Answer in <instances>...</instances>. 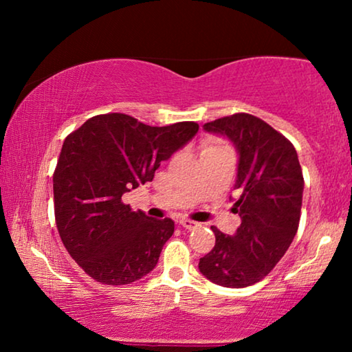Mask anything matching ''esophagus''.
Segmentation results:
<instances>
[{"instance_id":"obj_1","label":"esophagus","mask_w":352,"mask_h":352,"mask_svg":"<svg viewBox=\"0 0 352 352\" xmlns=\"http://www.w3.org/2000/svg\"><path fill=\"white\" fill-rule=\"evenodd\" d=\"M179 224L182 226V228H186V229H195L197 226H199V223H195V221H192V219H187V218H184V219H181L179 221Z\"/></svg>"}]
</instances>
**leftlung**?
Listing matches in <instances>:
<instances>
[{"label":"left lung","mask_w":352,"mask_h":352,"mask_svg":"<svg viewBox=\"0 0 352 352\" xmlns=\"http://www.w3.org/2000/svg\"><path fill=\"white\" fill-rule=\"evenodd\" d=\"M239 155L234 211L242 223L234 235L216 228V243L199 269L216 285L243 288L267 276L295 239L305 179L298 153L285 136L261 118L235 113L205 123Z\"/></svg>","instance_id":"1"}]
</instances>
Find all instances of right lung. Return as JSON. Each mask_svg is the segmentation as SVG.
Masks as SVG:
<instances>
[{
  "label": "right lung",
  "instance_id": "right-lung-1",
  "mask_svg": "<svg viewBox=\"0 0 352 352\" xmlns=\"http://www.w3.org/2000/svg\"><path fill=\"white\" fill-rule=\"evenodd\" d=\"M197 131L194 122L148 126L105 113L65 138L52 176L56 224L67 252L94 280L126 285L157 266L175 221L133 211L122 197L152 181Z\"/></svg>",
  "mask_w": 352,
  "mask_h": 352
}]
</instances>
